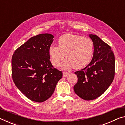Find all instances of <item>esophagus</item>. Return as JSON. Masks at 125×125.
Here are the masks:
<instances>
[{
  "label": "esophagus",
  "mask_w": 125,
  "mask_h": 125,
  "mask_svg": "<svg viewBox=\"0 0 125 125\" xmlns=\"http://www.w3.org/2000/svg\"><path fill=\"white\" fill-rule=\"evenodd\" d=\"M68 75H69V73L68 72H63V76L64 77H67Z\"/></svg>",
  "instance_id": "1"
}]
</instances>
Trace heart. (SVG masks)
I'll use <instances>...</instances> for the list:
<instances>
[{
	"instance_id": "1",
	"label": "heart",
	"mask_w": 125,
	"mask_h": 125,
	"mask_svg": "<svg viewBox=\"0 0 125 125\" xmlns=\"http://www.w3.org/2000/svg\"><path fill=\"white\" fill-rule=\"evenodd\" d=\"M48 53L53 66L58 67L64 59L67 58L62 64L64 70L74 67L81 69L91 62L94 53V43L88 38L81 35L66 34L58 40V46L51 44Z\"/></svg>"
}]
</instances>
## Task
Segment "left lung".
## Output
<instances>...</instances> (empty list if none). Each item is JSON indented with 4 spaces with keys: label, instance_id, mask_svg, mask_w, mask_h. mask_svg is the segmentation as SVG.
Segmentation results:
<instances>
[{
    "label": "left lung",
    "instance_id": "obj_1",
    "mask_svg": "<svg viewBox=\"0 0 125 125\" xmlns=\"http://www.w3.org/2000/svg\"><path fill=\"white\" fill-rule=\"evenodd\" d=\"M94 43V55L90 64L74 72L78 81L74 91L84 100H94L107 90L115 76V56L111 47L97 35H89Z\"/></svg>",
    "mask_w": 125,
    "mask_h": 125
}]
</instances>
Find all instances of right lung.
Listing matches in <instances>:
<instances>
[{"mask_svg":"<svg viewBox=\"0 0 125 125\" xmlns=\"http://www.w3.org/2000/svg\"><path fill=\"white\" fill-rule=\"evenodd\" d=\"M54 36L33 37L15 51L11 59L12 78L17 87L33 101L42 102L53 94L63 73L51 64L49 47Z\"/></svg>","mask_w":125,"mask_h":125,"instance_id":"add662e5","label":"right lung"}]
</instances>
